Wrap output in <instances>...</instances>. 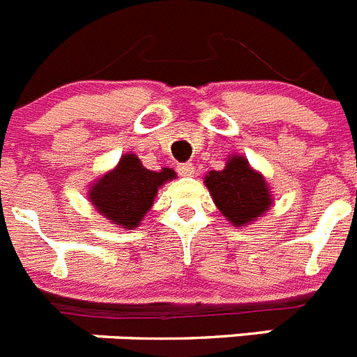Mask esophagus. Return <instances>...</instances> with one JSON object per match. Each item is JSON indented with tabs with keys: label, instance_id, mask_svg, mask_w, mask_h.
Returning a JSON list of instances; mask_svg holds the SVG:
<instances>
[{
	"label": "esophagus",
	"instance_id": "obj_1",
	"mask_svg": "<svg viewBox=\"0 0 357 357\" xmlns=\"http://www.w3.org/2000/svg\"><path fill=\"white\" fill-rule=\"evenodd\" d=\"M178 175L182 176H191L195 175V166L191 162H184V164H178Z\"/></svg>",
	"mask_w": 357,
	"mask_h": 357
}]
</instances>
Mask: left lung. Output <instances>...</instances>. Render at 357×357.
Masks as SVG:
<instances>
[{
	"mask_svg": "<svg viewBox=\"0 0 357 357\" xmlns=\"http://www.w3.org/2000/svg\"><path fill=\"white\" fill-rule=\"evenodd\" d=\"M204 182L220 213L236 227L259 220L272 207V193L264 176L241 155H230L225 168L209 172Z\"/></svg>",
	"mask_w": 357,
	"mask_h": 357,
	"instance_id": "8db88e82",
	"label": "left lung"
}]
</instances>
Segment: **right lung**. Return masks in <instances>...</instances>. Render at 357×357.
<instances>
[{
  "mask_svg": "<svg viewBox=\"0 0 357 357\" xmlns=\"http://www.w3.org/2000/svg\"><path fill=\"white\" fill-rule=\"evenodd\" d=\"M172 168L150 172L139 157L127 153L112 172L100 176L89 188V200L98 213L121 227L135 229L153 206V198L162 184L175 178Z\"/></svg>",
  "mask_w": 357,
  "mask_h": 357,
  "instance_id": "add662e5",
  "label": "right lung"
}]
</instances>
